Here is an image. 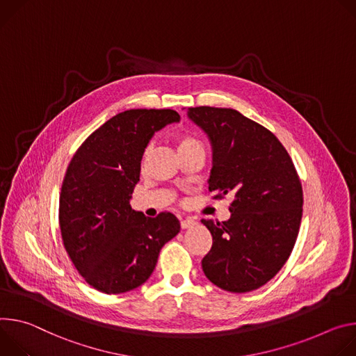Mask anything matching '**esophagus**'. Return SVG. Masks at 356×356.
I'll return each mask as SVG.
<instances>
[{"label":"esophagus","mask_w":356,"mask_h":356,"mask_svg":"<svg viewBox=\"0 0 356 356\" xmlns=\"http://www.w3.org/2000/svg\"><path fill=\"white\" fill-rule=\"evenodd\" d=\"M196 225V220H193V219H191V218H186V219H182L181 220V227L182 229H189V227H192V226H195Z\"/></svg>","instance_id":"34e87169"}]
</instances>
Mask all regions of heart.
<instances>
[{"label": "heart", "instance_id": "obj_1", "mask_svg": "<svg viewBox=\"0 0 356 356\" xmlns=\"http://www.w3.org/2000/svg\"><path fill=\"white\" fill-rule=\"evenodd\" d=\"M195 145H202L200 143V140H196L195 137L192 136H186V134H182L177 138V147H178V151L181 149H186V148H191V147H195Z\"/></svg>", "mask_w": 356, "mask_h": 356}]
</instances>
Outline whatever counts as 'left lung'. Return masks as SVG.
<instances>
[{"label":"left lung","instance_id":"obj_1","mask_svg":"<svg viewBox=\"0 0 356 356\" xmlns=\"http://www.w3.org/2000/svg\"><path fill=\"white\" fill-rule=\"evenodd\" d=\"M188 117L212 144L213 200L233 196L227 220L202 219L212 234L202 270L222 290H256L293 252L302 216L301 181L279 138L238 110L189 107Z\"/></svg>","mask_w":356,"mask_h":356}]
</instances>
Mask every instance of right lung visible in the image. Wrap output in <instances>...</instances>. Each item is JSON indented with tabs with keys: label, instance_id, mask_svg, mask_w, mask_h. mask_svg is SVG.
Returning a JSON list of instances; mask_svg holds the SVG:
<instances>
[{
	"label": "right lung",
	"instance_id": "1",
	"mask_svg": "<svg viewBox=\"0 0 356 356\" xmlns=\"http://www.w3.org/2000/svg\"><path fill=\"white\" fill-rule=\"evenodd\" d=\"M171 108H131L92 133L70 160L59 195L63 246L79 274L106 294L148 280L163 246L178 234L175 215L131 209L141 158L155 131L179 122Z\"/></svg>",
	"mask_w": 356,
	"mask_h": 356
}]
</instances>
